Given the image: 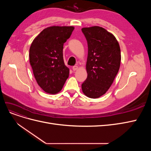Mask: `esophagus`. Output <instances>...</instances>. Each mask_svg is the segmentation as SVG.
Returning a JSON list of instances; mask_svg holds the SVG:
<instances>
[{
  "label": "esophagus",
  "instance_id": "34e87169",
  "mask_svg": "<svg viewBox=\"0 0 151 151\" xmlns=\"http://www.w3.org/2000/svg\"><path fill=\"white\" fill-rule=\"evenodd\" d=\"M77 68H78V66H77V65H74V66L72 67V70L74 71L77 70Z\"/></svg>",
  "mask_w": 151,
  "mask_h": 151
}]
</instances>
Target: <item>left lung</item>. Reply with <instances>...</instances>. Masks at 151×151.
Here are the masks:
<instances>
[{"mask_svg":"<svg viewBox=\"0 0 151 151\" xmlns=\"http://www.w3.org/2000/svg\"><path fill=\"white\" fill-rule=\"evenodd\" d=\"M88 42V77L82 84L83 93L98 98L110 88L119 70L121 52L113 35L99 26L82 28Z\"/></svg>","mask_w":151,"mask_h":151,"instance_id":"left-lung-1","label":"left lung"}]
</instances>
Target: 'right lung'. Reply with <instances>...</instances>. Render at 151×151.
I'll return each instance as SVG.
<instances>
[{
	"label": "right lung",
	"mask_w": 151,
	"mask_h": 151,
	"mask_svg": "<svg viewBox=\"0 0 151 151\" xmlns=\"http://www.w3.org/2000/svg\"><path fill=\"white\" fill-rule=\"evenodd\" d=\"M74 29L73 26L48 27L31 45L30 65L38 84L47 93L60 92L69 76V68L63 61V48Z\"/></svg>",
	"instance_id": "1"
}]
</instances>
